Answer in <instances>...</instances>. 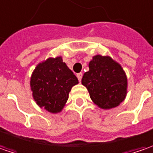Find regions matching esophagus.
Masks as SVG:
<instances>
[{
    "mask_svg": "<svg viewBox=\"0 0 153 153\" xmlns=\"http://www.w3.org/2000/svg\"><path fill=\"white\" fill-rule=\"evenodd\" d=\"M76 76H77V78H78L79 82H81V80H82V73H78V74L76 75Z\"/></svg>",
    "mask_w": 153,
    "mask_h": 153,
    "instance_id": "obj_1",
    "label": "esophagus"
}]
</instances>
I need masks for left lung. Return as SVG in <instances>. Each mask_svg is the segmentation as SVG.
<instances>
[{
	"instance_id": "obj_1",
	"label": "left lung",
	"mask_w": 153,
	"mask_h": 153,
	"mask_svg": "<svg viewBox=\"0 0 153 153\" xmlns=\"http://www.w3.org/2000/svg\"><path fill=\"white\" fill-rule=\"evenodd\" d=\"M82 84L88 89L91 100L102 109L120 105L126 98L127 78L120 65L108 56L96 55L88 64Z\"/></svg>"
}]
</instances>
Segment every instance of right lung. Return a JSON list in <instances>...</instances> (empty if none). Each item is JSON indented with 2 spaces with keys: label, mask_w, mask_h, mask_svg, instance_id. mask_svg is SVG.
<instances>
[{
  "label": "right lung",
  "mask_w": 153,
  "mask_h": 153,
  "mask_svg": "<svg viewBox=\"0 0 153 153\" xmlns=\"http://www.w3.org/2000/svg\"><path fill=\"white\" fill-rule=\"evenodd\" d=\"M77 83V77L63 62L62 57H49L39 63L30 81L36 103L53 114L62 111L71 88Z\"/></svg>",
  "instance_id": "obj_1"
}]
</instances>
